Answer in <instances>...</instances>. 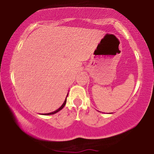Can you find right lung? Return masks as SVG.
Here are the masks:
<instances>
[{
    "instance_id": "add662e5",
    "label": "right lung",
    "mask_w": 154,
    "mask_h": 154,
    "mask_svg": "<svg viewBox=\"0 0 154 154\" xmlns=\"http://www.w3.org/2000/svg\"><path fill=\"white\" fill-rule=\"evenodd\" d=\"M68 94L67 95V96H66V100H65V101H64V103H63V105L60 106V107L58 108V109H56V111H54V112H50V113H47V114H42L43 115H50V114H56V113H57L58 112H59L60 110H61L64 107V106L66 105V101H67V97H68Z\"/></svg>"
}]
</instances>
